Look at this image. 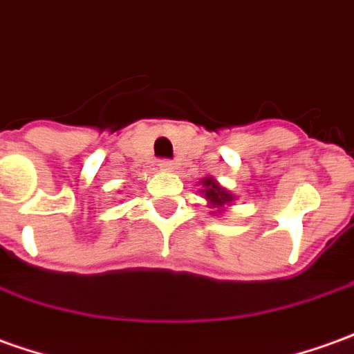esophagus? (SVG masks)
I'll return each instance as SVG.
<instances>
[{"label":"esophagus","instance_id":"34e87169","mask_svg":"<svg viewBox=\"0 0 354 354\" xmlns=\"http://www.w3.org/2000/svg\"><path fill=\"white\" fill-rule=\"evenodd\" d=\"M159 169L160 170H172L174 169V162L170 159H160L159 160Z\"/></svg>","mask_w":354,"mask_h":354}]
</instances>
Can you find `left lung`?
Here are the masks:
<instances>
[{
    "label": "left lung",
    "mask_w": 354,
    "mask_h": 354,
    "mask_svg": "<svg viewBox=\"0 0 354 354\" xmlns=\"http://www.w3.org/2000/svg\"><path fill=\"white\" fill-rule=\"evenodd\" d=\"M201 184H203L201 194L205 195V199L209 201L211 209H218V211H222L226 205H230V203L234 201V195L230 194L226 187H222V185H220L212 176L203 178ZM212 214H216V212H212Z\"/></svg>",
    "instance_id": "left-lung-1"
}]
</instances>
